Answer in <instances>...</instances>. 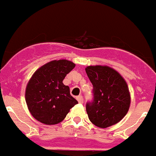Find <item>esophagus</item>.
<instances>
[{"label": "esophagus", "mask_w": 156, "mask_h": 156, "mask_svg": "<svg viewBox=\"0 0 156 156\" xmlns=\"http://www.w3.org/2000/svg\"><path fill=\"white\" fill-rule=\"evenodd\" d=\"M76 98H77V100H78V102L81 103V104H82V103H83V98H82V96L79 95V96H78Z\"/></svg>", "instance_id": "obj_1"}]
</instances>
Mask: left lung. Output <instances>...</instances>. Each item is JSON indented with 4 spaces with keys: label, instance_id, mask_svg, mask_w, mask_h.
Returning <instances> with one entry per match:
<instances>
[{
    "label": "left lung",
    "instance_id": "obj_1",
    "mask_svg": "<svg viewBox=\"0 0 156 156\" xmlns=\"http://www.w3.org/2000/svg\"><path fill=\"white\" fill-rule=\"evenodd\" d=\"M86 72L93 85V101L86 105L90 120L102 129L118 123L130 106V94L125 80L107 66H87Z\"/></svg>",
    "mask_w": 156,
    "mask_h": 156
}]
</instances>
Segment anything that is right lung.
<instances>
[{
  "mask_svg": "<svg viewBox=\"0 0 156 156\" xmlns=\"http://www.w3.org/2000/svg\"><path fill=\"white\" fill-rule=\"evenodd\" d=\"M75 66L66 59L54 60L39 68L26 87L25 100L31 114L45 125H55L78 104L62 81Z\"/></svg>",
  "mask_w": 156,
  "mask_h": 156,
  "instance_id": "1",
  "label": "right lung"
}]
</instances>
